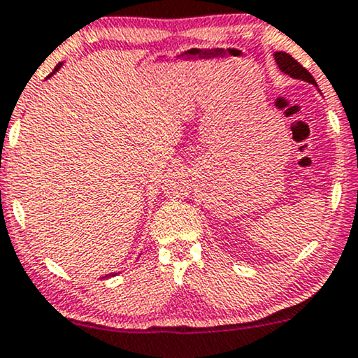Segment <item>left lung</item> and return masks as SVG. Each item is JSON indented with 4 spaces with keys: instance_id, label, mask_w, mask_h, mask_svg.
Returning <instances> with one entry per match:
<instances>
[{
    "instance_id": "left-lung-1",
    "label": "left lung",
    "mask_w": 358,
    "mask_h": 358,
    "mask_svg": "<svg viewBox=\"0 0 358 358\" xmlns=\"http://www.w3.org/2000/svg\"><path fill=\"white\" fill-rule=\"evenodd\" d=\"M273 58H275V62H277L280 70H282L283 73H287V75H290L292 78L303 80V81H307V83H312L317 86L315 78L310 75V73L307 71V68H303L302 64L296 62L295 58H292L290 55L285 53V51H277V53L273 55Z\"/></svg>"
}]
</instances>
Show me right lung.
I'll use <instances>...</instances> for the list:
<instances>
[{
    "label": "right lung",
    "instance_id": "right-lung-1",
    "mask_svg": "<svg viewBox=\"0 0 358 358\" xmlns=\"http://www.w3.org/2000/svg\"><path fill=\"white\" fill-rule=\"evenodd\" d=\"M62 64L63 63H58V64H56V66H55V70H53V73H56V71H58L59 70V68H62ZM53 73H50V76L51 75H53ZM50 76H48V78H50ZM115 275V273H113ZM113 275H111V277H113ZM106 277H110V275H106ZM106 277H103V278H106Z\"/></svg>",
    "mask_w": 358,
    "mask_h": 358
}]
</instances>
